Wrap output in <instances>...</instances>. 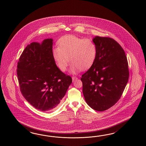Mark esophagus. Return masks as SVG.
<instances>
[{
	"label": "esophagus",
	"instance_id": "obj_1",
	"mask_svg": "<svg viewBox=\"0 0 146 146\" xmlns=\"http://www.w3.org/2000/svg\"><path fill=\"white\" fill-rule=\"evenodd\" d=\"M78 78L77 77H72V81H74L75 80L77 79Z\"/></svg>",
	"mask_w": 146,
	"mask_h": 146
}]
</instances>
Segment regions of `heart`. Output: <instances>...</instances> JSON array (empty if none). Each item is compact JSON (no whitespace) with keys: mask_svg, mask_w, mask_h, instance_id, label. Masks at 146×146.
I'll list each match as a JSON object with an SVG mask.
<instances>
[{"mask_svg":"<svg viewBox=\"0 0 146 146\" xmlns=\"http://www.w3.org/2000/svg\"><path fill=\"white\" fill-rule=\"evenodd\" d=\"M58 44L59 46L53 48L52 53L56 65L62 72L66 70L69 60L72 62L70 71L76 74L80 69L89 68L96 60L97 47L92 39L71 35L62 37Z\"/></svg>","mask_w":146,"mask_h":146,"instance_id":"b5f03b06","label":"heart"}]
</instances>
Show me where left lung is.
I'll return each mask as SVG.
<instances>
[{
	"label": "left lung",
	"mask_w": 146,
	"mask_h": 146,
	"mask_svg": "<svg viewBox=\"0 0 146 146\" xmlns=\"http://www.w3.org/2000/svg\"><path fill=\"white\" fill-rule=\"evenodd\" d=\"M93 40L97 47L96 58L81 80L88 105L102 112L120 99L128 80V65L124 50L116 40L98 36Z\"/></svg>",
	"instance_id": "obj_1"
}]
</instances>
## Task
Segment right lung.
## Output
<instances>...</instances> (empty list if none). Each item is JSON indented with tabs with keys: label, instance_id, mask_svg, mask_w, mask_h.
<instances>
[{
	"label": "right lung",
	"instance_id": "1",
	"mask_svg": "<svg viewBox=\"0 0 146 146\" xmlns=\"http://www.w3.org/2000/svg\"><path fill=\"white\" fill-rule=\"evenodd\" d=\"M53 39L32 42L25 48L17 65V76L23 96L31 106L42 112L57 108L72 78L57 67L53 56Z\"/></svg>",
	"mask_w": 146,
	"mask_h": 146
}]
</instances>
